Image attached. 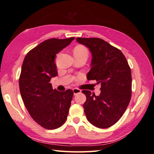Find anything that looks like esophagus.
Returning a JSON list of instances; mask_svg holds the SVG:
<instances>
[{"instance_id":"1","label":"esophagus","mask_w":154,"mask_h":154,"mask_svg":"<svg viewBox=\"0 0 154 154\" xmlns=\"http://www.w3.org/2000/svg\"><path fill=\"white\" fill-rule=\"evenodd\" d=\"M73 92H74V94L76 95L77 94H79V93H80L82 92V91L80 89H79L78 88H73Z\"/></svg>"}]
</instances>
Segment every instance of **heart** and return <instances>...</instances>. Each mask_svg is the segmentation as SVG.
Returning <instances> with one entry per match:
<instances>
[{"mask_svg":"<svg viewBox=\"0 0 154 154\" xmlns=\"http://www.w3.org/2000/svg\"><path fill=\"white\" fill-rule=\"evenodd\" d=\"M73 52L74 54L85 55L87 57H88V51L87 49L83 45H77L76 47L74 48Z\"/></svg>","mask_w":154,"mask_h":154,"instance_id":"1","label":"heart"}]
</instances>
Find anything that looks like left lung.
Returning <instances> with one entry per match:
<instances>
[{
  "label": "left lung",
  "mask_w": 154,
  "mask_h": 154,
  "mask_svg": "<svg viewBox=\"0 0 154 154\" xmlns=\"http://www.w3.org/2000/svg\"><path fill=\"white\" fill-rule=\"evenodd\" d=\"M76 40L92 54V67L87 79L101 83L98 96L90 91H82L87 97L83 104L86 117L97 128H109L122 117L131 99V70L122 51L103 39L77 38Z\"/></svg>",
  "instance_id": "left-lung-1"
}]
</instances>
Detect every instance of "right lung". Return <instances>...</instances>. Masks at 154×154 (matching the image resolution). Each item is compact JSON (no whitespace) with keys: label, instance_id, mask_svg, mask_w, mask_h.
Masks as SVG:
<instances>
[{"label":"right lung","instance_id":"1","mask_svg":"<svg viewBox=\"0 0 154 154\" xmlns=\"http://www.w3.org/2000/svg\"><path fill=\"white\" fill-rule=\"evenodd\" d=\"M74 38L44 40L29 51L22 63L19 78L22 100L31 118L46 129L59 128L67 118L74 93L71 89H53L50 81L58 74L56 54Z\"/></svg>","mask_w":154,"mask_h":154}]
</instances>
